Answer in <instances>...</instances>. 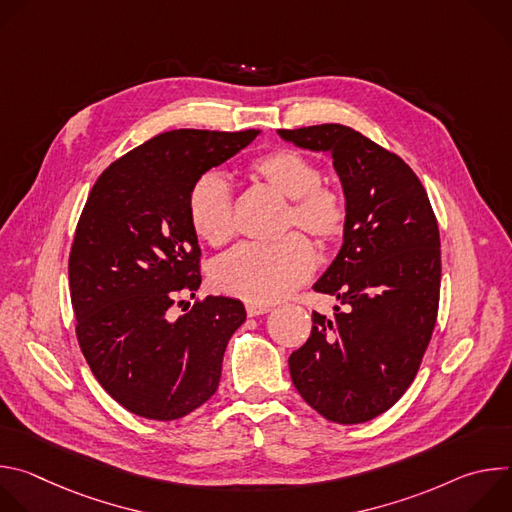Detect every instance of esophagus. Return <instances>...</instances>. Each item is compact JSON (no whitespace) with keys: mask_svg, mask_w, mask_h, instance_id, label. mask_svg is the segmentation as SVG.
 I'll return each instance as SVG.
<instances>
[{"mask_svg":"<svg viewBox=\"0 0 512 512\" xmlns=\"http://www.w3.org/2000/svg\"><path fill=\"white\" fill-rule=\"evenodd\" d=\"M245 308H247V316H251V318L271 312V306H267V304H257V302H247Z\"/></svg>","mask_w":512,"mask_h":512,"instance_id":"obj_1","label":"esophagus"}]
</instances>
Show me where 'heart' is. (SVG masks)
I'll list each match as a JSON object with an SVG mask.
<instances>
[{
    "instance_id": "heart-1",
    "label": "heart",
    "mask_w": 512,
    "mask_h": 512,
    "mask_svg": "<svg viewBox=\"0 0 512 512\" xmlns=\"http://www.w3.org/2000/svg\"><path fill=\"white\" fill-rule=\"evenodd\" d=\"M269 186L291 198L285 231L302 229L322 247L334 245L346 231L348 208L344 196L322 184V170L306 154L277 148L251 164ZM192 231L212 247H221L235 235L233 190L216 170L200 174L188 194ZM316 269L314 245L300 233L277 243H245L225 255L212 269V283L223 294L267 304L285 298Z\"/></svg>"
}]
</instances>
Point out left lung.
<instances>
[{
  "label": "left lung",
  "mask_w": 512,
  "mask_h": 512,
  "mask_svg": "<svg viewBox=\"0 0 512 512\" xmlns=\"http://www.w3.org/2000/svg\"><path fill=\"white\" fill-rule=\"evenodd\" d=\"M279 135L332 156L348 208L342 249L314 285L344 312H312L310 338L289 356L291 381L322 417L364 423L391 409L419 371L440 306V229L415 172L352 127Z\"/></svg>",
  "instance_id": "8db88e82"
}]
</instances>
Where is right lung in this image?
<instances>
[{"label": "right lung", "mask_w": 512, "mask_h": 512, "mask_svg": "<svg viewBox=\"0 0 512 512\" xmlns=\"http://www.w3.org/2000/svg\"><path fill=\"white\" fill-rule=\"evenodd\" d=\"M259 129H174L113 162L95 182L68 257L79 346L101 387L127 411L172 421L206 403L247 312L206 296L172 320L200 287V247L188 218L194 180L227 162ZM182 304V302H180Z\"/></svg>", "instance_id": "1"}]
</instances>
